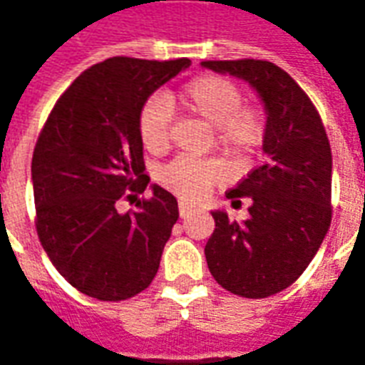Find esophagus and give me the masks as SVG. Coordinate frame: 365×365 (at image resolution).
Listing matches in <instances>:
<instances>
[{
    "label": "esophagus",
    "mask_w": 365,
    "mask_h": 365,
    "mask_svg": "<svg viewBox=\"0 0 365 365\" xmlns=\"http://www.w3.org/2000/svg\"><path fill=\"white\" fill-rule=\"evenodd\" d=\"M193 211V207L190 203H185V201H180V217H185V215H190Z\"/></svg>",
    "instance_id": "1"
}]
</instances>
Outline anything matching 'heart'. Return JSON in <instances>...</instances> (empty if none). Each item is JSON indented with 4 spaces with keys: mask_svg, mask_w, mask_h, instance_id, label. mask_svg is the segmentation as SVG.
Listing matches in <instances>:
<instances>
[{
    "mask_svg": "<svg viewBox=\"0 0 365 365\" xmlns=\"http://www.w3.org/2000/svg\"><path fill=\"white\" fill-rule=\"evenodd\" d=\"M180 107L213 127L215 148L235 164H246L260 150L266 138V117L258 107L245 105V93L237 83L222 76L193 78L180 90L154 97L138 113L140 143L152 154L168 150L172 109ZM160 182L187 201H201L225 178V166L217 158L178 156L160 170Z\"/></svg>",
    "mask_w": 365,
    "mask_h": 365,
    "instance_id": "b5f03b06",
    "label": "heart"
}]
</instances>
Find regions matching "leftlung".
<instances>
[{"label": "left lung", "instance_id": "obj_1", "mask_svg": "<svg viewBox=\"0 0 365 365\" xmlns=\"http://www.w3.org/2000/svg\"><path fill=\"white\" fill-rule=\"evenodd\" d=\"M201 66L242 78L266 107L264 162L235 190L232 205L250 199V217L229 221L213 211L205 258L217 283L235 295L264 299L297 279L330 227L332 154L313 101L285 70L268 60H205Z\"/></svg>", "mask_w": 365, "mask_h": 365}]
</instances>
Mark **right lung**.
Returning a JSON list of instances; mask_svg holds the SVG:
<instances>
[{"instance_id":"right-lung-1","label":"right lung","mask_w":365,"mask_h":365,"mask_svg":"<svg viewBox=\"0 0 365 365\" xmlns=\"http://www.w3.org/2000/svg\"><path fill=\"white\" fill-rule=\"evenodd\" d=\"M191 60L113 56L76 78L33 152L36 235L60 275L99 301H125L146 289L178 221V201L160 185L135 211L144 175L138 113L146 99Z\"/></svg>"}]
</instances>
